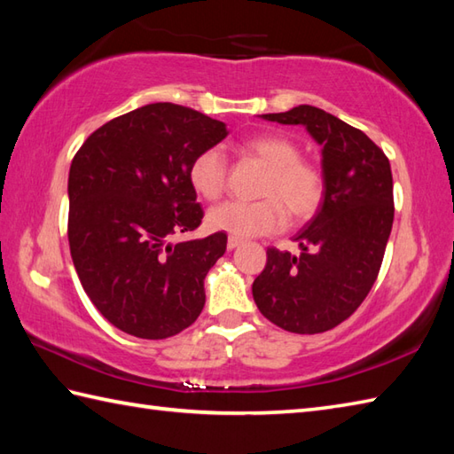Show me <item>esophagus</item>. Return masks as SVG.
Wrapping results in <instances>:
<instances>
[{"instance_id":"34e87169","label":"esophagus","mask_w":454,"mask_h":454,"mask_svg":"<svg viewBox=\"0 0 454 454\" xmlns=\"http://www.w3.org/2000/svg\"><path fill=\"white\" fill-rule=\"evenodd\" d=\"M239 246H242V239L232 238V236L228 238V244H226V247H228V249H236V247H239Z\"/></svg>"}]
</instances>
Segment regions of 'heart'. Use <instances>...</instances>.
I'll list each match as a JSON object with an SVG mask.
<instances>
[{
  "instance_id": "b5f03b06",
  "label": "heart",
  "mask_w": 454,
  "mask_h": 454,
  "mask_svg": "<svg viewBox=\"0 0 454 454\" xmlns=\"http://www.w3.org/2000/svg\"><path fill=\"white\" fill-rule=\"evenodd\" d=\"M244 152L269 168L262 192L255 202L226 200L212 207L207 224L215 232L238 239L275 234L285 226L286 215L293 222L310 218L324 197V176L312 161L302 160V150L285 134L263 132L244 142ZM228 158L222 148L199 152L189 166V183L197 195L216 200L226 187Z\"/></svg>"
}]
</instances>
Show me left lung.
<instances>
[{"label": "left lung", "instance_id": "left-lung-1", "mask_svg": "<svg viewBox=\"0 0 454 454\" xmlns=\"http://www.w3.org/2000/svg\"><path fill=\"white\" fill-rule=\"evenodd\" d=\"M262 119L302 124L320 144L324 200L294 236L301 254L267 249L254 301L286 332L322 333L347 320L379 277L394 220L390 161L363 130L312 105Z\"/></svg>", "mask_w": 454, "mask_h": 454}]
</instances>
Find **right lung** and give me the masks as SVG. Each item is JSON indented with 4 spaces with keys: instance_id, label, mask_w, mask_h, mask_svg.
I'll list each match as a JSON object with an SVG mask.
<instances>
[{
    "instance_id": "1",
    "label": "right lung",
    "mask_w": 454,
    "mask_h": 454,
    "mask_svg": "<svg viewBox=\"0 0 454 454\" xmlns=\"http://www.w3.org/2000/svg\"><path fill=\"white\" fill-rule=\"evenodd\" d=\"M228 137L226 124L183 105L152 103L105 122L82 144L67 177V239L95 308L142 340H166L197 320L205 277L228 236L169 242L202 220L192 158Z\"/></svg>"
}]
</instances>
